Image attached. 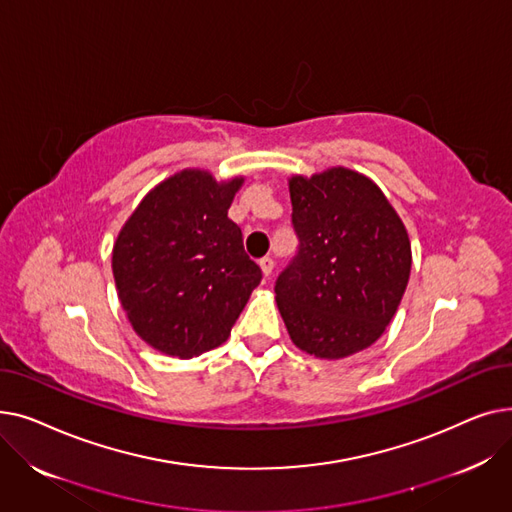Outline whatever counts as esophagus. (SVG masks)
<instances>
[{
  "instance_id": "esophagus-1",
  "label": "esophagus",
  "mask_w": 512,
  "mask_h": 512,
  "mask_svg": "<svg viewBox=\"0 0 512 512\" xmlns=\"http://www.w3.org/2000/svg\"><path fill=\"white\" fill-rule=\"evenodd\" d=\"M259 265H261L263 276H270V274L274 272V259H272V257H261V259H259Z\"/></svg>"
}]
</instances>
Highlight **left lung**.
<instances>
[{"instance_id": "1", "label": "left lung", "mask_w": 512, "mask_h": 512, "mask_svg": "<svg viewBox=\"0 0 512 512\" xmlns=\"http://www.w3.org/2000/svg\"><path fill=\"white\" fill-rule=\"evenodd\" d=\"M299 251L276 280V303L301 351L342 359L378 340L411 274L405 224L367 176L330 168L288 180Z\"/></svg>"}]
</instances>
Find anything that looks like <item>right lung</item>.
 <instances>
[{
    "label": "right lung",
    "mask_w": 512,
    "mask_h": 512,
    "mask_svg": "<svg viewBox=\"0 0 512 512\" xmlns=\"http://www.w3.org/2000/svg\"><path fill=\"white\" fill-rule=\"evenodd\" d=\"M245 178L182 170L122 226L112 270L132 330L159 353L191 359L228 340L261 282L228 209Z\"/></svg>",
    "instance_id": "1"
}]
</instances>
